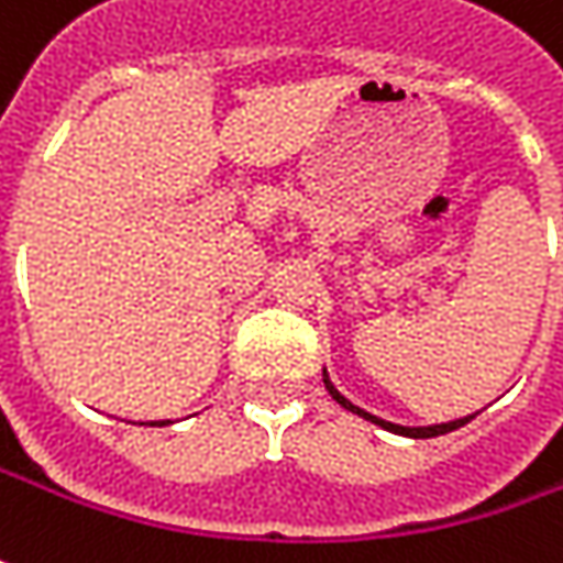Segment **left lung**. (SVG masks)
<instances>
[{
  "label": "left lung",
  "instance_id": "1",
  "mask_svg": "<svg viewBox=\"0 0 563 563\" xmlns=\"http://www.w3.org/2000/svg\"><path fill=\"white\" fill-rule=\"evenodd\" d=\"M324 387H328V394L336 400V404L343 406V409H350L355 416H362V419H368V422H375L384 431H394V434H404V438H438V434H448L453 428H463L470 419H476V412L473 416H463V419H453V422H438V426H397V422H387V419H380V416H372V412H365L362 406H355L353 400H346L336 387H333V380H330L328 368H324Z\"/></svg>",
  "mask_w": 563,
  "mask_h": 563
}]
</instances>
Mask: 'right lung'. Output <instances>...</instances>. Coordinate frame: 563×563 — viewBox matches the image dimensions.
<instances>
[{
	"instance_id": "add662e5",
	"label": "right lung",
	"mask_w": 563,
	"mask_h": 563,
	"mask_svg": "<svg viewBox=\"0 0 563 563\" xmlns=\"http://www.w3.org/2000/svg\"><path fill=\"white\" fill-rule=\"evenodd\" d=\"M151 426H169V419H159V422H151Z\"/></svg>"
}]
</instances>
